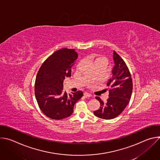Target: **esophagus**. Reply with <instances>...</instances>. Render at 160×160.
<instances>
[{
    "mask_svg": "<svg viewBox=\"0 0 160 160\" xmlns=\"http://www.w3.org/2000/svg\"><path fill=\"white\" fill-rule=\"evenodd\" d=\"M83 96L85 97V98H90V97H91V95L90 94H89V93H88V92H84L83 93Z\"/></svg>",
    "mask_w": 160,
    "mask_h": 160,
    "instance_id": "esophagus-1",
    "label": "esophagus"
}]
</instances>
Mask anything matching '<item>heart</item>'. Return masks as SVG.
I'll return each instance as SVG.
<instances>
[{
  "mask_svg": "<svg viewBox=\"0 0 160 160\" xmlns=\"http://www.w3.org/2000/svg\"><path fill=\"white\" fill-rule=\"evenodd\" d=\"M101 59V58H98V59H97L96 61H97V60H98V59Z\"/></svg>",
  "mask_w": 160,
  "mask_h": 160,
  "instance_id": "obj_1",
  "label": "heart"
}]
</instances>
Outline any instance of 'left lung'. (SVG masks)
<instances>
[{
  "label": "left lung",
  "instance_id": "1",
  "mask_svg": "<svg viewBox=\"0 0 160 160\" xmlns=\"http://www.w3.org/2000/svg\"><path fill=\"white\" fill-rule=\"evenodd\" d=\"M112 58L115 66L112 70V77L107 83L111 87L109 98L104 103L99 97L96 98L101 106L94 114L104 120L112 119L120 115L130 100L133 88L131 75L125 61L115 51Z\"/></svg>",
  "mask_w": 160,
  "mask_h": 160
}]
</instances>
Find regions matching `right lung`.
<instances>
[{"mask_svg":"<svg viewBox=\"0 0 160 160\" xmlns=\"http://www.w3.org/2000/svg\"><path fill=\"white\" fill-rule=\"evenodd\" d=\"M77 58L75 49H59L43 62L38 72L35 98L41 111L51 119L70 117L75 104L83 96L82 91L69 95L62 92L63 81L66 77H71V68Z\"/></svg>","mask_w":160,"mask_h":160,"instance_id":"add662e5","label":"right lung"}]
</instances>
